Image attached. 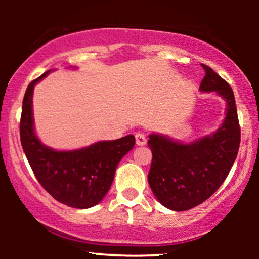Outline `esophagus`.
Segmentation results:
<instances>
[{"mask_svg":"<svg viewBox=\"0 0 259 259\" xmlns=\"http://www.w3.org/2000/svg\"><path fill=\"white\" fill-rule=\"evenodd\" d=\"M135 139H136V145H139V146H144V145H146L147 140H146V135L142 133H138L135 135Z\"/></svg>","mask_w":259,"mask_h":259,"instance_id":"obj_1","label":"esophagus"}]
</instances>
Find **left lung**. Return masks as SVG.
<instances>
[{
	"instance_id": "8db88e82",
	"label": "left lung",
	"mask_w": 259,
	"mask_h": 259,
	"mask_svg": "<svg viewBox=\"0 0 259 259\" xmlns=\"http://www.w3.org/2000/svg\"><path fill=\"white\" fill-rule=\"evenodd\" d=\"M200 91L217 92L225 101V117L212 134L183 142L150 134L152 163L148 184L157 200L175 212L191 209L210 197L227 179L240 146V126L234 92L212 68L202 64Z\"/></svg>"
}]
</instances>
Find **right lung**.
Returning a JSON list of instances; mask_svg holds the SVG:
<instances>
[{"instance_id": "right-lung-1", "label": "right lung", "mask_w": 259, "mask_h": 259, "mask_svg": "<svg viewBox=\"0 0 259 259\" xmlns=\"http://www.w3.org/2000/svg\"><path fill=\"white\" fill-rule=\"evenodd\" d=\"M52 70H47L26 89L20 118V142L44 189L65 206L86 209L100 203L108 192L118 164L135 145V136L126 135L68 151L44 145L35 132L32 94L35 85Z\"/></svg>"}]
</instances>
